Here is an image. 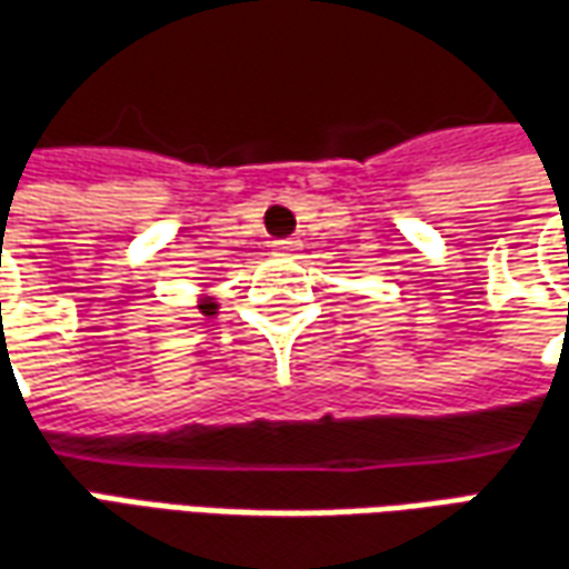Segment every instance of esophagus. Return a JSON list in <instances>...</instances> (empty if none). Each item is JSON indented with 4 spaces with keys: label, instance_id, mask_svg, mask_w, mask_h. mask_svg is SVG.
<instances>
[{
    "label": "esophagus",
    "instance_id": "1",
    "mask_svg": "<svg viewBox=\"0 0 569 569\" xmlns=\"http://www.w3.org/2000/svg\"><path fill=\"white\" fill-rule=\"evenodd\" d=\"M273 256H296L298 252V240L286 237V240H273Z\"/></svg>",
    "mask_w": 569,
    "mask_h": 569
}]
</instances>
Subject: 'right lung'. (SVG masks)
<instances>
[{"instance_id":"add662e5","label":"right lung","mask_w":569,"mask_h":569,"mask_svg":"<svg viewBox=\"0 0 569 569\" xmlns=\"http://www.w3.org/2000/svg\"><path fill=\"white\" fill-rule=\"evenodd\" d=\"M216 311V305H202V313H212Z\"/></svg>"}]
</instances>
